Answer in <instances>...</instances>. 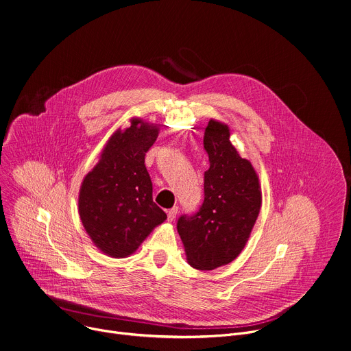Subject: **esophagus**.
Instances as JSON below:
<instances>
[{"label": "esophagus", "mask_w": 351, "mask_h": 351, "mask_svg": "<svg viewBox=\"0 0 351 351\" xmlns=\"http://www.w3.org/2000/svg\"><path fill=\"white\" fill-rule=\"evenodd\" d=\"M168 221H173L175 218H176V215H178V207H172L171 210H168Z\"/></svg>", "instance_id": "34e87169"}]
</instances>
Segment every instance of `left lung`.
Returning a JSON list of instances; mask_svg holds the SVG:
<instances>
[{
    "instance_id": "left-lung-1",
    "label": "left lung",
    "mask_w": 351,
    "mask_h": 351,
    "mask_svg": "<svg viewBox=\"0 0 351 351\" xmlns=\"http://www.w3.org/2000/svg\"><path fill=\"white\" fill-rule=\"evenodd\" d=\"M210 168L204 172V202L178 219L187 263L213 271L232 263L244 248L261 208L258 176L230 143L229 126L211 119L204 132Z\"/></svg>"
}]
</instances>
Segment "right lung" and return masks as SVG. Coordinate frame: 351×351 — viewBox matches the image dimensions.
<instances>
[{
	"label": "right lung",
	"instance_id": "right-lung-1",
	"mask_svg": "<svg viewBox=\"0 0 351 351\" xmlns=\"http://www.w3.org/2000/svg\"><path fill=\"white\" fill-rule=\"evenodd\" d=\"M158 128L138 118L117 130L79 193L82 223L101 252L114 258L133 254L167 214L153 202V183L144 157Z\"/></svg>",
	"mask_w": 351,
	"mask_h": 351
}]
</instances>
